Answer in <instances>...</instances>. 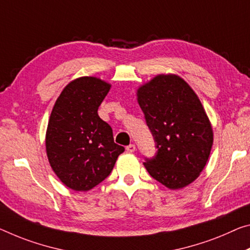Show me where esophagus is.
<instances>
[{
  "mask_svg": "<svg viewBox=\"0 0 250 250\" xmlns=\"http://www.w3.org/2000/svg\"><path fill=\"white\" fill-rule=\"evenodd\" d=\"M126 151L128 152H133L134 150H136V146L134 145H129V146H126Z\"/></svg>",
  "mask_w": 250,
  "mask_h": 250,
  "instance_id": "34e87169",
  "label": "esophagus"
}]
</instances>
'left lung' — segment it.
I'll list each match as a JSON object with an SVG mask.
<instances>
[{"label":"left lung","instance_id":"obj_1","mask_svg":"<svg viewBox=\"0 0 250 250\" xmlns=\"http://www.w3.org/2000/svg\"><path fill=\"white\" fill-rule=\"evenodd\" d=\"M157 152L145 158L149 175L170 189L186 187L203 171L212 129L199 99L177 75H158L138 90Z\"/></svg>","mask_w":250,"mask_h":250}]
</instances>
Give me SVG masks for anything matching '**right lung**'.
<instances>
[{"label": "right lung", "mask_w": 250, "mask_h": 250, "mask_svg": "<svg viewBox=\"0 0 250 250\" xmlns=\"http://www.w3.org/2000/svg\"><path fill=\"white\" fill-rule=\"evenodd\" d=\"M110 84L93 77L65 86L53 106L46 131V154L55 175L66 187L86 191L104 181L125 151L114 144L112 128L98 109Z\"/></svg>", "instance_id": "1"}]
</instances>
